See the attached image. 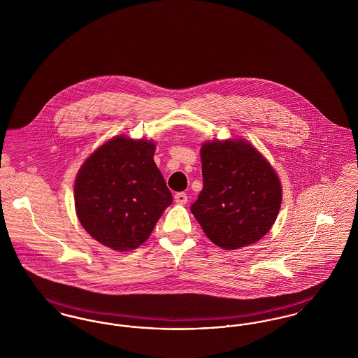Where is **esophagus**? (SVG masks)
<instances>
[{
	"label": "esophagus",
	"instance_id": "obj_1",
	"mask_svg": "<svg viewBox=\"0 0 358 358\" xmlns=\"http://www.w3.org/2000/svg\"><path fill=\"white\" fill-rule=\"evenodd\" d=\"M174 201H176L177 204H187V193H184V192H181V193H177V194L174 196Z\"/></svg>",
	"mask_w": 358,
	"mask_h": 358
}]
</instances>
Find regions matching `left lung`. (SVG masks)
<instances>
[{
	"mask_svg": "<svg viewBox=\"0 0 358 358\" xmlns=\"http://www.w3.org/2000/svg\"><path fill=\"white\" fill-rule=\"evenodd\" d=\"M204 187L190 205L205 235L224 250H238L263 238L282 203L280 181L244 139L212 141L201 148Z\"/></svg>",
	"mask_w": 358,
	"mask_h": 358,
	"instance_id": "obj_1",
	"label": "left lung"
}]
</instances>
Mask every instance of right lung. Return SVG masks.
<instances>
[{
    "label": "right lung",
    "mask_w": 358,
    "mask_h": 358,
    "mask_svg": "<svg viewBox=\"0 0 358 358\" xmlns=\"http://www.w3.org/2000/svg\"><path fill=\"white\" fill-rule=\"evenodd\" d=\"M154 152L153 141L114 136L85 159L76 176L79 222L114 251H130L145 243L173 201Z\"/></svg>",
    "instance_id": "obj_1"
}]
</instances>
